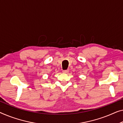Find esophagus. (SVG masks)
<instances>
[{"mask_svg": "<svg viewBox=\"0 0 123 123\" xmlns=\"http://www.w3.org/2000/svg\"><path fill=\"white\" fill-rule=\"evenodd\" d=\"M63 72L64 73H68L69 72V70H68V69H67V70H63Z\"/></svg>", "mask_w": 123, "mask_h": 123, "instance_id": "esophagus-1", "label": "esophagus"}]
</instances>
